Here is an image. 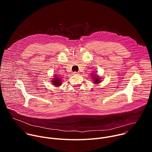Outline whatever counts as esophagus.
<instances>
[{"label":"esophagus","instance_id":"esophagus-1","mask_svg":"<svg viewBox=\"0 0 152 152\" xmlns=\"http://www.w3.org/2000/svg\"><path fill=\"white\" fill-rule=\"evenodd\" d=\"M73 75H79V73H78L77 72H74L73 73Z\"/></svg>","mask_w":152,"mask_h":152}]
</instances>
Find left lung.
<instances>
[{
    "instance_id": "obj_1",
    "label": "left lung",
    "mask_w": 152,
    "mask_h": 152,
    "mask_svg": "<svg viewBox=\"0 0 152 152\" xmlns=\"http://www.w3.org/2000/svg\"><path fill=\"white\" fill-rule=\"evenodd\" d=\"M95 77H93V78L94 79H93V80H94V83H99V82L100 81V78L99 77H98L97 76H94Z\"/></svg>"
}]
</instances>
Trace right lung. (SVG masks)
<instances>
[{
	"mask_svg": "<svg viewBox=\"0 0 152 152\" xmlns=\"http://www.w3.org/2000/svg\"><path fill=\"white\" fill-rule=\"evenodd\" d=\"M53 79H54V80H53L52 83H53V85H55L56 86H60L61 83V81L59 79V77H55V78H53Z\"/></svg>",
	"mask_w": 152,
	"mask_h": 152,
	"instance_id": "1",
	"label": "right lung"
}]
</instances>
